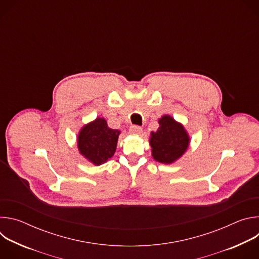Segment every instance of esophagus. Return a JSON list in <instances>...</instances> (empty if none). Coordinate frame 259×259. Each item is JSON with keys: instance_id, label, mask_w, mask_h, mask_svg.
Returning a JSON list of instances; mask_svg holds the SVG:
<instances>
[{"instance_id": "1", "label": "esophagus", "mask_w": 259, "mask_h": 259, "mask_svg": "<svg viewBox=\"0 0 259 259\" xmlns=\"http://www.w3.org/2000/svg\"><path fill=\"white\" fill-rule=\"evenodd\" d=\"M129 132H130L131 134L138 135V134H140V133L142 132V128L139 127V126H136V125H132V126H130V128H129Z\"/></svg>"}]
</instances>
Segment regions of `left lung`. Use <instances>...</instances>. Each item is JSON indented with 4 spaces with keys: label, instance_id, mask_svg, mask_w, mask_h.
Here are the masks:
<instances>
[{
    "label": "left lung",
    "instance_id": "1",
    "mask_svg": "<svg viewBox=\"0 0 259 259\" xmlns=\"http://www.w3.org/2000/svg\"><path fill=\"white\" fill-rule=\"evenodd\" d=\"M190 136L183 125L171 116L165 115L159 119V128L151 132L150 144L153 158L163 164H172L187 152Z\"/></svg>",
    "mask_w": 259,
    "mask_h": 259
}]
</instances>
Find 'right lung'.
I'll return each instance as SVG.
<instances>
[{
  "instance_id": "add662e5",
  "label": "right lung",
  "mask_w": 259,
  "mask_h": 259,
  "mask_svg": "<svg viewBox=\"0 0 259 259\" xmlns=\"http://www.w3.org/2000/svg\"><path fill=\"white\" fill-rule=\"evenodd\" d=\"M120 133V130L109 128L104 118L98 117L79 131L78 150L86 160L99 166L114 156Z\"/></svg>"
}]
</instances>
